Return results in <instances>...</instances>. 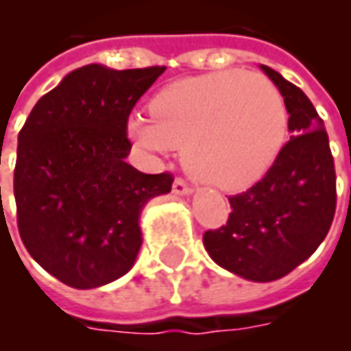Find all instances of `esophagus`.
I'll return each mask as SVG.
<instances>
[{
    "label": "esophagus",
    "mask_w": 351,
    "mask_h": 351,
    "mask_svg": "<svg viewBox=\"0 0 351 351\" xmlns=\"http://www.w3.org/2000/svg\"><path fill=\"white\" fill-rule=\"evenodd\" d=\"M173 193H176V195H190L191 188L184 182L182 178H176L173 182Z\"/></svg>",
    "instance_id": "obj_1"
}]
</instances>
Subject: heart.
I'll return each mask as SVG.
<instances>
[{
  "mask_svg": "<svg viewBox=\"0 0 351 351\" xmlns=\"http://www.w3.org/2000/svg\"><path fill=\"white\" fill-rule=\"evenodd\" d=\"M152 120L131 116L128 135L141 148H182L195 180L239 191L261 180L287 137L282 93L258 73L216 71L161 88L150 101Z\"/></svg>",
  "mask_w": 351,
  "mask_h": 351,
  "instance_id": "heart-1",
  "label": "heart"
}]
</instances>
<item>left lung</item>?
Here are the masks:
<instances>
[{"mask_svg":"<svg viewBox=\"0 0 351 351\" xmlns=\"http://www.w3.org/2000/svg\"><path fill=\"white\" fill-rule=\"evenodd\" d=\"M278 86L287 112V141L267 175L229 197L226 226L203 243L216 263L252 282H272L308 259L329 233L337 208V175L324 120L301 88L261 65Z\"/></svg>","mask_w":351,"mask_h":351,"instance_id":"8db88e82","label":"left lung"}]
</instances>
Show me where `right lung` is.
<instances>
[{
  "label": "right lung",
  "instance_id": "add662e5",
  "mask_svg": "<svg viewBox=\"0 0 351 351\" xmlns=\"http://www.w3.org/2000/svg\"><path fill=\"white\" fill-rule=\"evenodd\" d=\"M163 71L84 65L37 101L20 130V239L67 286L92 289L130 271L143 243V206L171 191V173L146 175L125 161L131 110Z\"/></svg>",
  "mask_w": 351,
  "mask_h": 351
}]
</instances>
